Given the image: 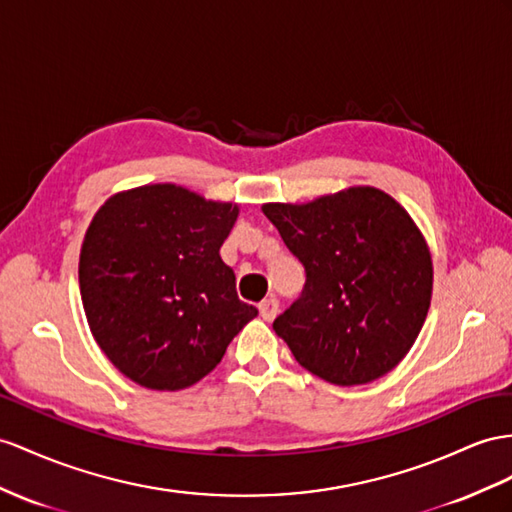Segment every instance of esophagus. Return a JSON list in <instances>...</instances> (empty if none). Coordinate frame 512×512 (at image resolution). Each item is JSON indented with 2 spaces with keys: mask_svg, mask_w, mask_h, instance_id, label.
Instances as JSON below:
<instances>
[{
  "mask_svg": "<svg viewBox=\"0 0 512 512\" xmlns=\"http://www.w3.org/2000/svg\"><path fill=\"white\" fill-rule=\"evenodd\" d=\"M259 313L266 322L274 320V318H277V313H279V300L277 298H266L264 303H259Z\"/></svg>",
  "mask_w": 512,
  "mask_h": 512,
  "instance_id": "esophagus-1",
  "label": "esophagus"
}]
</instances>
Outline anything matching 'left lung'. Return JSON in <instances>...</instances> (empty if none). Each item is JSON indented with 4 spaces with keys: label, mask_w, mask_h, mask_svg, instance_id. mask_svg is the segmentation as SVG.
<instances>
[{
    "label": "left lung",
    "mask_w": 512,
    "mask_h": 512,
    "mask_svg": "<svg viewBox=\"0 0 512 512\" xmlns=\"http://www.w3.org/2000/svg\"><path fill=\"white\" fill-rule=\"evenodd\" d=\"M261 212L303 261V296L272 329L322 381L355 387L406 357L426 322L432 257L417 222L374 186H350Z\"/></svg>",
    "instance_id": "left-lung-1"
}]
</instances>
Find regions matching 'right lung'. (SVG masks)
I'll return each mask as SVG.
<instances>
[{"label":"right lung","mask_w":512,"mask_h":512,"mask_svg":"<svg viewBox=\"0 0 512 512\" xmlns=\"http://www.w3.org/2000/svg\"><path fill=\"white\" fill-rule=\"evenodd\" d=\"M240 205L177 183L108 196L86 229L80 294L95 342L140 387L179 391L212 372L257 316L222 261Z\"/></svg>","instance_id":"add662e5"}]
</instances>
